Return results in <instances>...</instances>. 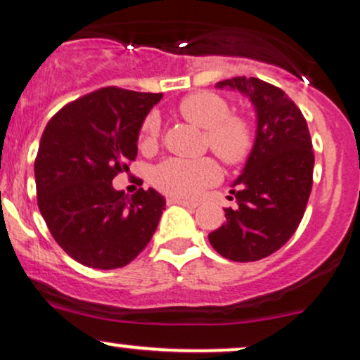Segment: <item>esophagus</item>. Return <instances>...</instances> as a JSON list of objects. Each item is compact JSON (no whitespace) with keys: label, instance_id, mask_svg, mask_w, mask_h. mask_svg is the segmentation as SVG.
Instances as JSON below:
<instances>
[{"label":"esophagus","instance_id":"esophagus-1","mask_svg":"<svg viewBox=\"0 0 360 360\" xmlns=\"http://www.w3.org/2000/svg\"><path fill=\"white\" fill-rule=\"evenodd\" d=\"M168 203H175V205L188 207V208H197L198 207V202H190V200H185V198H179V197H170V198H168Z\"/></svg>","mask_w":360,"mask_h":360}]
</instances>
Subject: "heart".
Here are the masks:
<instances>
[{"label":"heart","mask_w":360,"mask_h":360,"mask_svg":"<svg viewBox=\"0 0 360 360\" xmlns=\"http://www.w3.org/2000/svg\"><path fill=\"white\" fill-rule=\"evenodd\" d=\"M188 122L205 128L207 145L227 163H240L254 145V130L242 115L230 113V103L214 91H197L185 96L179 105ZM160 118L150 113L140 130L141 148H155L160 139ZM221 180V168L214 158H167L153 170V184L168 195L179 198H197L203 190Z\"/></svg>","instance_id":"heart-1"}]
</instances>
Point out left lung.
Segmentation results:
<instances>
[{
	"mask_svg": "<svg viewBox=\"0 0 360 360\" xmlns=\"http://www.w3.org/2000/svg\"><path fill=\"white\" fill-rule=\"evenodd\" d=\"M217 86L250 98L257 136L237 188L230 190L238 207L225 208L227 221L208 240L225 259L255 262L285 245L302 220L312 190V140L302 112L281 88L247 77Z\"/></svg>",
	"mask_w": 360,
	"mask_h": 360,
	"instance_id": "1",
	"label": "left lung"
}]
</instances>
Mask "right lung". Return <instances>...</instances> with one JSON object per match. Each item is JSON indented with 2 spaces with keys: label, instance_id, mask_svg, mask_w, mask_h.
<instances>
[{
  "label": "right lung",
  "instance_id": "right-lung-1",
  "mask_svg": "<svg viewBox=\"0 0 360 360\" xmlns=\"http://www.w3.org/2000/svg\"><path fill=\"white\" fill-rule=\"evenodd\" d=\"M162 96L100 88L44 128L34 160L39 212L58 245L86 267H125L158 227L165 198L153 188L128 197L112 180L128 172L141 123Z\"/></svg>",
  "mask_w": 360,
  "mask_h": 360
}]
</instances>
